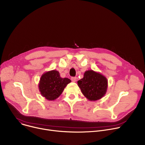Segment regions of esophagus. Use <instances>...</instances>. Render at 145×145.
Instances as JSON below:
<instances>
[{"mask_svg":"<svg viewBox=\"0 0 145 145\" xmlns=\"http://www.w3.org/2000/svg\"><path fill=\"white\" fill-rule=\"evenodd\" d=\"M71 80H72V81L73 82H76V80H77V78H76V77H72L71 78Z\"/></svg>","mask_w":145,"mask_h":145,"instance_id":"1","label":"esophagus"}]
</instances>
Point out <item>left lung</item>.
Returning <instances> with one entry per match:
<instances>
[{
    "mask_svg": "<svg viewBox=\"0 0 145 145\" xmlns=\"http://www.w3.org/2000/svg\"><path fill=\"white\" fill-rule=\"evenodd\" d=\"M82 93L89 101H96L104 96L107 90L108 80L99 72L89 70L77 81Z\"/></svg>",
    "mask_w": 145,
    "mask_h": 145,
    "instance_id": "1",
    "label": "left lung"
}]
</instances>
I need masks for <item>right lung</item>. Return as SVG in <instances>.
Wrapping results in <instances>:
<instances>
[{"mask_svg": "<svg viewBox=\"0 0 145 145\" xmlns=\"http://www.w3.org/2000/svg\"><path fill=\"white\" fill-rule=\"evenodd\" d=\"M71 82L69 78H61L57 71H50L41 76L38 84L39 91L40 95L48 100H54Z\"/></svg>", "mask_w": 145, "mask_h": 145, "instance_id": "obj_1", "label": "right lung"}]
</instances>
